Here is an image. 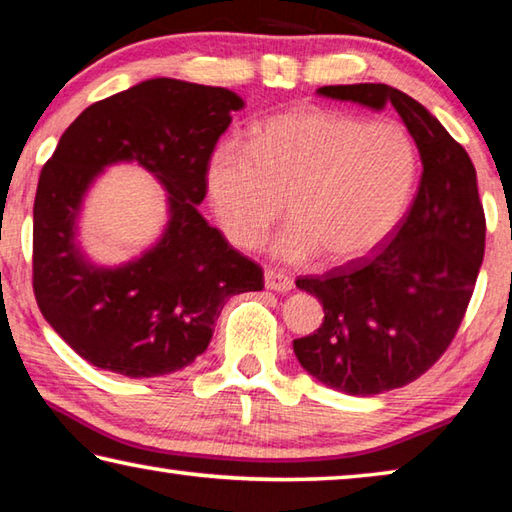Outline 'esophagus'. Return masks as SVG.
<instances>
[{"label":"esophagus","instance_id":"1","mask_svg":"<svg viewBox=\"0 0 512 512\" xmlns=\"http://www.w3.org/2000/svg\"><path fill=\"white\" fill-rule=\"evenodd\" d=\"M264 282H266V289H273V291H280V293L293 289L291 277L284 275L282 271H275V268H266Z\"/></svg>","mask_w":512,"mask_h":512}]
</instances>
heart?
<instances>
[{
    "instance_id": "b5f03b06",
    "label": "heart",
    "mask_w": 512,
    "mask_h": 512,
    "mask_svg": "<svg viewBox=\"0 0 512 512\" xmlns=\"http://www.w3.org/2000/svg\"><path fill=\"white\" fill-rule=\"evenodd\" d=\"M418 178V149L397 121L296 108L257 126L253 146L223 142L207 162V194L232 244L253 248L284 212L273 253L329 264L370 255L393 235Z\"/></svg>"
}]
</instances>
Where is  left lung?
<instances>
[{"label": "left lung", "mask_w": 512, "mask_h": 512, "mask_svg": "<svg viewBox=\"0 0 512 512\" xmlns=\"http://www.w3.org/2000/svg\"><path fill=\"white\" fill-rule=\"evenodd\" d=\"M318 94L393 106L422 160L411 210L375 257L296 280L325 311L314 334L293 341L300 366L336 391L377 395L424 375L454 341L483 262L485 214L470 155L422 103L384 83Z\"/></svg>", "instance_id": "left-lung-1"}]
</instances>
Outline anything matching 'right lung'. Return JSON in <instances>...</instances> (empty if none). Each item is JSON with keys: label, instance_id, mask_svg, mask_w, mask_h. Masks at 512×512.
I'll return each mask as SVG.
<instances>
[{"label": "right lung", "instance_id": "1", "mask_svg": "<svg viewBox=\"0 0 512 512\" xmlns=\"http://www.w3.org/2000/svg\"><path fill=\"white\" fill-rule=\"evenodd\" d=\"M244 108L235 92L151 79L92 103L60 137L33 203V293L47 323L85 361L142 379L176 372L210 345L237 293L262 291L264 271L228 244L196 205L207 162ZM137 161L170 192L163 239L117 269L92 267L75 246V219L91 180Z\"/></svg>", "mask_w": 512, "mask_h": 512}]
</instances>
